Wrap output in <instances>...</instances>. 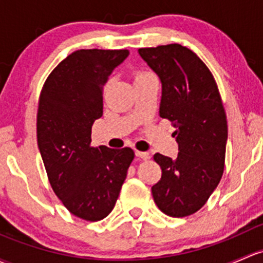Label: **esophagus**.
I'll return each instance as SVG.
<instances>
[{
	"label": "esophagus",
	"instance_id": "obj_1",
	"mask_svg": "<svg viewBox=\"0 0 263 263\" xmlns=\"http://www.w3.org/2000/svg\"><path fill=\"white\" fill-rule=\"evenodd\" d=\"M135 155H136L137 157H140V159L142 160H148L150 159V154L148 153H143V151H135Z\"/></svg>",
	"mask_w": 263,
	"mask_h": 263
}]
</instances>
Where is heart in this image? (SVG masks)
<instances>
[{"instance_id":"heart-1","label":"heart","mask_w":263,"mask_h":263,"mask_svg":"<svg viewBox=\"0 0 263 263\" xmlns=\"http://www.w3.org/2000/svg\"><path fill=\"white\" fill-rule=\"evenodd\" d=\"M148 76H151V74H148V73H137L136 76H135V82L139 81V79L146 78V77H148Z\"/></svg>"}]
</instances>
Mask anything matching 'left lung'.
Listing matches in <instances>:
<instances>
[{"mask_svg":"<svg viewBox=\"0 0 263 263\" xmlns=\"http://www.w3.org/2000/svg\"><path fill=\"white\" fill-rule=\"evenodd\" d=\"M162 87L160 117L174 123L176 159L155 154L162 171L151 187L160 211L186 217L206 203L224 170L227 117L217 83L195 52L179 44L139 49Z\"/></svg>","mask_w":263,"mask_h":263,"instance_id":"left-lung-1","label":"left lung"}]
</instances>
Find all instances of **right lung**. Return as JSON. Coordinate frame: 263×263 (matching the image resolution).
I'll list each match as a JSON object with an SVG mask.
<instances>
[{"mask_svg":"<svg viewBox=\"0 0 263 263\" xmlns=\"http://www.w3.org/2000/svg\"><path fill=\"white\" fill-rule=\"evenodd\" d=\"M128 50H77L46 79L37 108V145L49 181L64 206L82 219L112 212L127 170L129 147H92L90 135L103 115V85Z\"/></svg>","mask_w":263,"mask_h":263,"instance_id":"add662e5","label":"right lung"}]
</instances>
